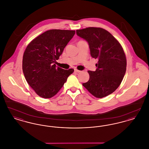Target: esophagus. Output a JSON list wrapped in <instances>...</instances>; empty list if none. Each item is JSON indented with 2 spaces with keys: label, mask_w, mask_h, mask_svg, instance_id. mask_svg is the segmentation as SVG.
Returning <instances> with one entry per match:
<instances>
[{
  "label": "esophagus",
  "mask_w": 149,
  "mask_h": 149,
  "mask_svg": "<svg viewBox=\"0 0 149 149\" xmlns=\"http://www.w3.org/2000/svg\"><path fill=\"white\" fill-rule=\"evenodd\" d=\"M74 71H75V72H78V73H79V72H81L80 70H79L77 69H74Z\"/></svg>",
  "instance_id": "1"
}]
</instances>
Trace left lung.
<instances>
[{"label":"left lung","instance_id":"obj_1","mask_svg":"<svg viewBox=\"0 0 149 149\" xmlns=\"http://www.w3.org/2000/svg\"><path fill=\"white\" fill-rule=\"evenodd\" d=\"M89 45L91 56L98 58L95 71H88L89 80L83 85L97 98L112 94L120 85L126 70V58L118 41L101 28L88 27L76 31Z\"/></svg>","mask_w":149,"mask_h":149}]
</instances>
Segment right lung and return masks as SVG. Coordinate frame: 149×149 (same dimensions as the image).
Returning <instances> with one entry per match:
<instances>
[{
	"mask_svg": "<svg viewBox=\"0 0 149 149\" xmlns=\"http://www.w3.org/2000/svg\"><path fill=\"white\" fill-rule=\"evenodd\" d=\"M75 33V31L51 29L37 37L25 50L22 69L30 86L43 98L55 95L74 72L54 64Z\"/></svg>",
	"mask_w": 149,
	"mask_h": 149,
	"instance_id": "add662e5",
	"label": "right lung"
}]
</instances>
